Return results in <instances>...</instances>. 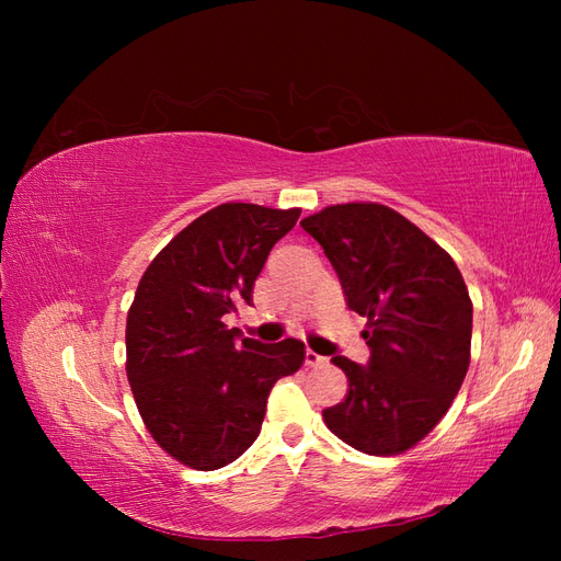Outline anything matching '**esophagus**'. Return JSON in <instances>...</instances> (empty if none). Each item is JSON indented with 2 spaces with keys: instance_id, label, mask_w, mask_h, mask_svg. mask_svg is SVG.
<instances>
[{
  "instance_id": "34e87169",
  "label": "esophagus",
  "mask_w": 561,
  "mask_h": 561,
  "mask_svg": "<svg viewBox=\"0 0 561 561\" xmlns=\"http://www.w3.org/2000/svg\"><path fill=\"white\" fill-rule=\"evenodd\" d=\"M304 363H307L309 367H320V365L328 363V358H322V355H318L316 351L307 348V353H304Z\"/></svg>"
}]
</instances>
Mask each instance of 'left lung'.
<instances>
[{
  "label": "left lung",
  "mask_w": 561,
  "mask_h": 561,
  "mask_svg": "<svg viewBox=\"0 0 561 561\" xmlns=\"http://www.w3.org/2000/svg\"><path fill=\"white\" fill-rule=\"evenodd\" d=\"M301 229L325 250L346 307L367 318L369 363L332 358L348 393L322 410L325 426L363 454L412 449L447 414L470 365L472 301L461 271L381 203L328 206Z\"/></svg>",
  "instance_id": "obj_1"
}]
</instances>
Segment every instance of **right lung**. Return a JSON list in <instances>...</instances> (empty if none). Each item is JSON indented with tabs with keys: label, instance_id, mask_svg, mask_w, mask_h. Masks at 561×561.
Listing matches in <instances>:
<instances>
[{
	"label": "right lung",
	"instance_id": "1",
	"mask_svg": "<svg viewBox=\"0 0 561 561\" xmlns=\"http://www.w3.org/2000/svg\"><path fill=\"white\" fill-rule=\"evenodd\" d=\"M299 208L222 203L196 217L140 278L126 318V375L157 445L194 470L236 461L260 435L266 398L304 363L299 339H239L225 316L252 285Z\"/></svg>",
	"mask_w": 561,
	"mask_h": 561
}]
</instances>
